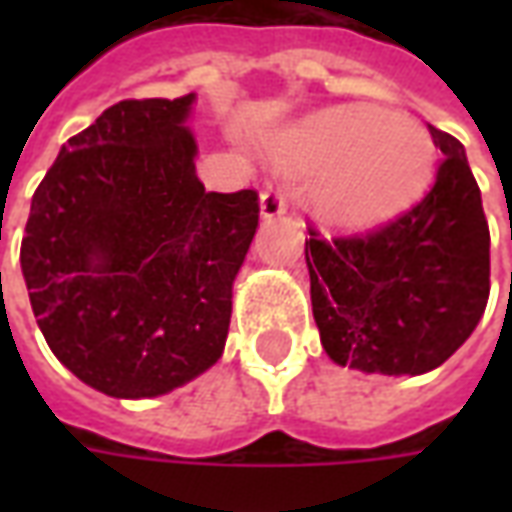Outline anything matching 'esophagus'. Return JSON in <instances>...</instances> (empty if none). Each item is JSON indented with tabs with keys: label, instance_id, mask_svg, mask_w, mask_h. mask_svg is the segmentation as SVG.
<instances>
[{
	"label": "esophagus",
	"instance_id": "1",
	"mask_svg": "<svg viewBox=\"0 0 512 512\" xmlns=\"http://www.w3.org/2000/svg\"><path fill=\"white\" fill-rule=\"evenodd\" d=\"M285 194L279 189H266L260 194V213H263V219H277L285 213Z\"/></svg>",
	"mask_w": 512,
	"mask_h": 512
}]
</instances>
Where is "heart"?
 <instances>
[{"label": "heart", "mask_w": 512, "mask_h": 512, "mask_svg": "<svg viewBox=\"0 0 512 512\" xmlns=\"http://www.w3.org/2000/svg\"><path fill=\"white\" fill-rule=\"evenodd\" d=\"M279 158L312 175L310 211L332 227L362 230L406 211L433 175V139L406 112L332 106L279 139Z\"/></svg>", "instance_id": "1"}]
</instances>
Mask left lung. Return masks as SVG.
<instances>
[{"label": "left lung", "instance_id": "1", "mask_svg": "<svg viewBox=\"0 0 512 512\" xmlns=\"http://www.w3.org/2000/svg\"><path fill=\"white\" fill-rule=\"evenodd\" d=\"M441 158L422 200L365 235L310 227L312 315L337 365L419 376L447 362L483 318L491 233L463 145L428 126Z\"/></svg>", "mask_w": 512, "mask_h": 512}]
</instances>
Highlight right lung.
<instances>
[{"label":"right lung","instance_id":"obj_1","mask_svg":"<svg viewBox=\"0 0 512 512\" xmlns=\"http://www.w3.org/2000/svg\"><path fill=\"white\" fill-rule=\"evenodd\" d=\"M194 93L120 101L40 180L21 271L46 343L112 397H156L219 362L257 191H205Z\"/></svg>","mask_w":512,"mask_h":512}]
</instances>
